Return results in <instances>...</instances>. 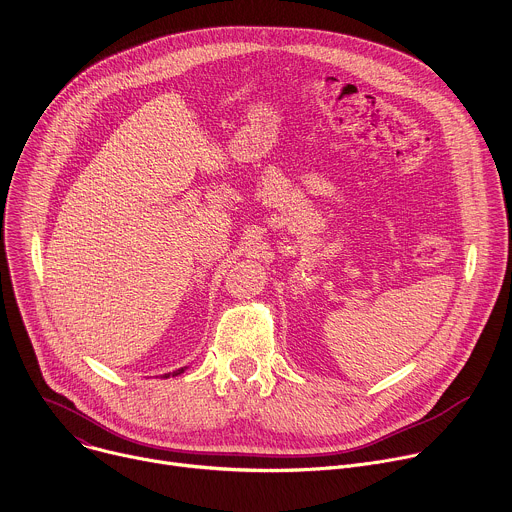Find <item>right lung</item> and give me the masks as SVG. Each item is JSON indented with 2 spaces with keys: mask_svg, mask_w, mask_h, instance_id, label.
<instances>
[{
  "mask_svg": "<svg viewBox=\"0 0 512 512\" xmlns=\"http://www.w3.org/2000/svg\"><path fill=\"white\" fill-rule=\"evenodd\" d=\"M186 369H188V367H182V369H178V371H174V373H168V375H162V377H164V379H168V377H178V375H182Z\"/></svg>",
  "mask_w": 512,
  "mask_h": 512,
  "instance_id": "right-lung-1",
  "label": "right lung"
}]
</instances>
